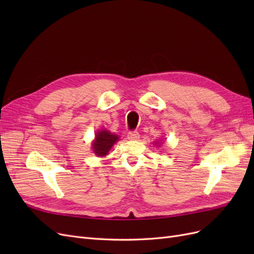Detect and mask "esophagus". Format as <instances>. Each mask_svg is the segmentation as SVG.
Returning a JSON list of instances; mask_svg holds the SVG:
<instances>
[{
    "instance_id": "esophagus-1",
    "label": "esophagus",
    "mask_w": 254,
    "mask_h": 254,
    "mask_svg": "<svg viewBox=\"0 0 254 254\" xmlns=\"http://www.w3.org/2000/svg\"><path fill=\"white\" fill-rule=\"evenodd\" d=\"M127 137L131 141H136L140 139V133L137 131H129L127 134Z\"/></svg>"
}]
</instances>
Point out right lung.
Here are the masks:
<instances>
[{"label": "right lung", "instance_id": "add662e5", "mask_svg": "<svg viewBox=\"0 0 254 254\" xmlns=\"http://www.w3.org/2000/svg\"><path fill=\"white\" fill-rule=\"evenodd\" d=\"M119 140V136L117 134H112L108 130H102L98 131L95 135V140L93 142V150L99 157L106 156L112 145Z\"/></svg>", "mask_w": 254, "mask_h": 254}]
</instances>
